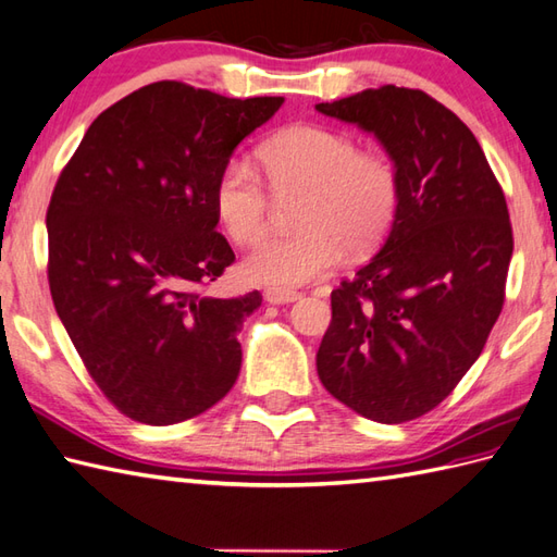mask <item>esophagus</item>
Returning a JSON list of instances; mask_svg holds the SVG:
<instances>
[{"label":"esophagus","instance_id":"esophagus-1","mask_svg":"<svg viewBox=\"0 0 557 557\" xmlns=\"http://www.w3.org/2000/svg\"><path fill=\"white\" fill-rule=\"evenodd\" d=\"M300 298L302 295L298 290H283V288H267L264 290V300L269 305H288V302H295Z\"/></svg>","mask_w":557,"mask_h":557}]
</instances>
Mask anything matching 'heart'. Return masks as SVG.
Wrapping results in <instances>:
<instances>
[{
    "mask_svg": "<svg viewBox=\"0 0 557 557\" xmlns=\"http://www.w3.org/2000/svg\"><path fill=\"white\" fill-rule=\"evenodd\" d=\"M259 162L276 195L305 193L302 231L271 236L245 257V276L274 288L312 283L341 264L345 250L364 255L386 236L398 209V176L383 157L364 154L350 135L298 126L259 147ZM214 209L228 236L252 245L271 219V195L247 157H231L214 181Z\"/></svg>",
    "mask_w": 557,
    "mask_h": 557,
    "instance_id": "heart-1",
    "label": "heart"
}]
</instances>
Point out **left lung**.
Masks as SVG:
<instances>
[{
  "instance_id": "left-lung-1",
  "label": "left lung",
  "mask_w": 557,
  "mask_h": 557,
  "mask_svg": "<svg viewBox=\"0 0 557 557\" xmlns=\"http://www.w3.org/2000/svg\"><path fill=\"white\" fill-rule=\"evenodd\" d=\"M317 111L372 133L398 176L386 243L331 293L317 372L357 414L410 422L448 398L503 310L508 205L474 133L422 90L383 85Z\"/></svg>"
}]
</instances>
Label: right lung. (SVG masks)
<instances>
[{"label":"right lung","instance_id":"right-lung-1","mask_svg":"<svg viewBox=\"0 0 557 557\" xmlns=\"http://www.w3.org/2000/svg\"><path fill=\"white\" fill-rule=\"evenodd\" d=\"M283 97L162 81L92 121L47 209L49 290L81 360L123 414L166 426L233 388L238 331L262 295L200 286L236 259L216 233L214 181Z\"/></svg>","mask_w":557,"mask_h":557}]
</instances>
